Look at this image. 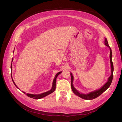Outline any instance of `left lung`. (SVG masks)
Masks as SVG:
<instances>
[{
	"mask_svg": "<svg viewBox=\"0 0 122 122\" xmlns=\"http://www.w3.org/2000/svg\"><path fill=\"white\" fill-rule=\"evenodd\" d=\"M104 43L107 46H108L109 48H110V63H111V75L110 76L108 79V81L106 83V84L102 86L100 89H98L97 91H96L93 92H91L88 94H81L75 88V87L73 86V76L72 75V74L71 73V88L72 89L73 92L76 95H78V97H81L82 99H86V100H92L93 99L95 98H97L99 96H100L102 93L104 92L106 89L110 86L111 84V82L113 80V71H114V67H113V63L112 61V50L109 46L108 43V41L107 40V38H105V41Z\"/></svg>",
	"mask_w": 122,
	"mask_h": 122,
	"instance_id": "left-lung-1",
	"label": "left lung"
}]
</instances>
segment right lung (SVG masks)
Listing matches in <instances>:
<instances>
[{
	"label": "right lung",
	"mask_w": 122,
	"mask_h": 122,
	"mask_svg": "<svg viewBox=\"0 0 122 122\" xmlns=\"http://www.w3.org/2000/svg\"><path fill=\"white\" fill-rule=\"evenodd\" d=\"M13 58L12 59V62L13 61ZM11 69L12 70V64H11ZM61 72H59V73H58L56 75V76H55V78H54V80H53V81L52 87V88H51V90H50V91H48V92H44V93L40 94H31L27 93L26 95L28 96V97H30V98H33L35 99H41V98H43V97H46V96L49 95V94H50V93H52V92H54V91L55 90V88H56V78H57V76H58L60 73H61ZM11 77H12V76H11ZM12 80L13 82V83H14V84L15 85V86L18 88V87L17 86H16V84H15V83L14 82L13 80L12 77ZM23 92L24 93H25V92Z\"/></svg>",
	"instance_id": "obj_1"
}]
</instances>
